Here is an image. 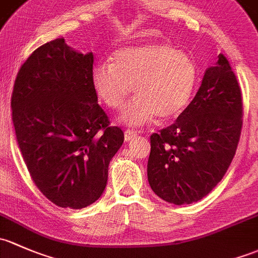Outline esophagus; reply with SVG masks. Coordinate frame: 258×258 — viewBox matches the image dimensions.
Instances as JSON below:
<instances>
[{
	"label": "esophagus",
	"instance_id": "34e87169",
	"mask_svg": "<svg viewBox=\"0 0 258 258\" xmlns=\"http://www.w3.org/2000/svg\"><path fill=\"white\" fill-rule=\"evenodd\" d=\"M138 137V133L134 132V130H126L124 133V138H125V142H129V140L134 139V138Z\"/></svg>",
	"mask_w": 258,
	"mask_h": 258
}]
</instances>
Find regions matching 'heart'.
Returning <instances> with one entry per match:
<instances>
[{
	"mask_svg": "<svg viewBox=\"0 0 258 258\" xmlns=\"http://www.w3.org/2000/svg\"><path fill=\"white\" fill-rule=\"evenodd\" d=\"M95 94L111 110L137 98L121 114V121L139 126L154 116L170 120L190 103L198 83V68L190 55L166 43L126 47L114 52L110 63L99 62L92 70Z\"/></svg>",
	"mask_w": 258,
	"mask_h": 258,
	"instance_id": "b5f03b06",
	"label": "heart"
}]
</instances>
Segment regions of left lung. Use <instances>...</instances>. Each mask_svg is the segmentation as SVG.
I'll return each instance as SVG.
<instances>
[{"instance_id":"obj_1","label":"left lung","mask_w":258,"mask_h":258,"mask_svg":"<svg viewBox=\"0 0 258 258\" xmlns=\"http://www.w3.org/2000/svg\"><path fill=\"white\" fill-rule=\"evenodd\" d=\"M242 113L237 78L220 54L176 121L151 134L148 180L154 192L174 205L205 198L235 156Z\"/></svg>"}]
</instances>
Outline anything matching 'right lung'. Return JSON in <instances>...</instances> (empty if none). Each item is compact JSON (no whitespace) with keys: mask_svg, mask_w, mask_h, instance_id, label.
<instances>
[{"mask_svg":"<svg viewBox=\"0 0 258 258\" xmlns=\"http://www.w3.org/2000/svg\"><path fill=\"white\" fill-rule=\"evenodd\" d=\"M93 53L57 38L21 66L11 97L18 147L32 180L54 205L83 209L102 196L108 166L124 142L98 104Z\"/></svg>","mask_w":258,"mask_h":258,"instance_id":"1","label":"right lung"}]
</instances>
